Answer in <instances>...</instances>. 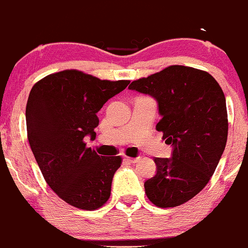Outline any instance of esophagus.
I'll use <instances>...</instances> for the list:
<instances>
[{
  "label": "esophagus",
  "mask_w": 248,
  "mask_h": 248,
  "mask_svg": "<svg viewBox=\"0 0 248 248\" xmlns=\"http://www.w3.org/2000/svg\"><path fill=\"white\" fill-rule=\"evenodd\" d=\"M125 160L131 162V163H136V162L139 161V157H130V156H125Z\"/></svg>",
  "instance_id": "obj_1"
}]
</instances>
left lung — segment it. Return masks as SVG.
<instances>
[{"label":"left lung","instance_id":"left-lung-1","mask_svg":"<svg viewBox=\"0 0 248 248\" xmlns=\"http://www.w3.org/2000/svg\"><path fill=\"white\" fill-rule=\"evenodd\" d=\"M129 88L157 101L162 118L156 130L173 147L171 158H154L156 175L145 182L146 195L160 208L187 202L208 184L227 145L221 86L202 70L170 65L132 81Z\"/></svg>","mask_w":248,"mask_h":248}]
</instances>
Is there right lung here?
<instances>
[{
    "mask_svg": "<svg viewBox=\"0 0 248 248\" xmlns=\"http://www.w3.org/2000/svg\"><path fill=\"white\" fill-rule=\"evenodd\" d=\"M129 80H101L78 70L51 73L30 92L27 139L49 187L76 208L94 210L110 198L121 156H100L84 138H95L97 111Z\"/></svg>",
    "mask_w": 248,
    "mask_h": 248,
    "instance_id": "1",
    "label": "right lung"
}]
</instances>
